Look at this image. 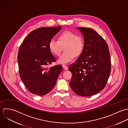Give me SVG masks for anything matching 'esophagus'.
<instances>
[{
  "mask_svg": "<svg viewBox=\"0 0 128 128\" xmlns=\"http://www.w3.org/2000/svg\"><path fill=\"white\" fill-rule=\"evenodd\" d=\"M62 66H63V68L64 70H67L68 69V67H67V66H66V65H62Z\"/></svg>",
  "mask_w": 128,
  "mask_h": 128,
  "instance_id": "obj_1",
  "label": "esophagus"
}]
</instances>
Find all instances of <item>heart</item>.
I'll return each mask as SVG.
<instances>
[{"label": "heart", "instance_id": "obj_1", "mask_svg": "<svg viewBox=\"0 0 128 128\" xmlns=\"http://www.w3.org/2000/svg\"><path fill=\"white\" fill-rule=\"evenodd\" d=\"M64 51L59 58V63H68L75 57H78L82 53L84 48V40L82 36L69 30H65L60 34L58 40H51L48 44V48L51 53L59 56L62 50Z\"/></svg>", "mask_w": 128, "mask_h": 128}]
</instances>
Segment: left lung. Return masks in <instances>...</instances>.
Instances as JSON below:
<instances>
[{
    "label": "left lung",
    "mask_w": 128,
    "mask_h": 128,
    "mask_svg": "<svg viewBox=\"0 0 128 128\" xmlns=\"http://www.w3.org/2000/svg\"><path fill=\"white\" fill-rule=\"evenodd\" d=\"M84 36V48L69 70L72 74L70 85L78 95H94L104 88L111 72V60L106 42L90 28L78 27Z\"/></svg>",
    "instance_id": "8db88e82"
}]
</instances>
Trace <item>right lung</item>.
<instances>
[{
  "label": "right lung",
  "instance_id": "obj_1",
  "mask_svg": "<svg viewBox=\"0 0 128 128\" xmlns=\"http://www.w3.org/2000/svg\"><path fill=\"white\" fill-rule=\"evenodd\" d=\"M61 28L42 27L34 30L20 46L18 55L20 76L28 90L33 94L44 96L48 94L62 71L60 65L46 68L56 61L49 49V42Z\"/></svg>",
  "mask_w": 128,
  "mask_h": 128
}]
</instances>
